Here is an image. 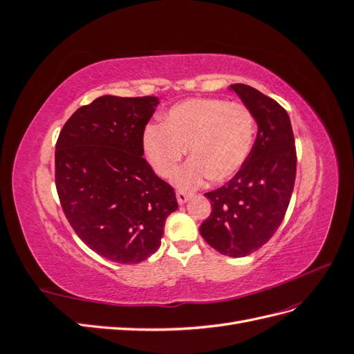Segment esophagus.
<instances>
[{
    "label": "esophagus",
    "mask_w": 354,
    "mask_h": 354,
    "mask_svg": "<svg viewBox=\"0 0 354 354\" xmlns=\"http://www.w3.org/2000/svg\"><path fill=\"white\" fill-rule=\"evenodd\" d=\"M176 196H177V201H178L180 205H183V203L190 198V194H189V192L177 190V192H176Z\"/></svg>",
    "instance_id": "esophagus-1"
}]
</instances>
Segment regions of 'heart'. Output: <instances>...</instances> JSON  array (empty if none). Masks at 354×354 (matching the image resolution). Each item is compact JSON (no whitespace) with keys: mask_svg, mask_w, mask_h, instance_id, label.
<instances>
[{"mask_svg":"<svg viewBox=\"0 0 354 354\" xmlns=\"http://www.w3.org/2000/svg\"><path fill=\"white\" fill-rule=\"evenodd\" d=\"M255 136V118L248 106L214 97L181 102L171 108L162 125H147L143 149L159 177L176 173L189 151L190 159L174 177L181 189H195L207 180L233 177L245 164Z\"/></svg>","mask_w":354,"mask_h":354,"instance_id":"heart-1","label":"heart"}]
</instances>
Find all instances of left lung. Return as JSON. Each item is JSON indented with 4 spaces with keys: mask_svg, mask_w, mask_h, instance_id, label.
Returning <instances> with one entry per match:
<instances>
[{
    "mask_svg": "<svg viewBox=\"0 0 354 354\" xmlns=\"http://www.w3.org/2000/svg\"><path fill=\"white\" fill-rule=\"evenodd\" d=\"M230 87L254 113L259 133L234 177L205 194L212 209L199 232L220 254L245 257L281 226L294 190L297 151L289 115L279 103L250 85Z\"/></svg>",
    "mask_w": 354,
    "mask_h": 354,
    "instance_id": "obj_1",
    "label": "left lung"
}]
</instances>
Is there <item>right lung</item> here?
Wrapping results in <instances>:
<instances>
[{
    "instance_id": "1",
    "label": "right lung",
    "mask_w": 354,
    "mask_h": 354,
    "mask_svg": "<svg viewBox=\"0 0 354 354\" xmlns=\"http://www.w3.org/2000/svg\"><path fill=\"white\" fill-rule=\"evenodd\" d=\"M158 99L102 95L81 106L60 130L56 189L80 239L113 263L151 257L178 208L173 186L143 158V133Z\"/></svg>"
}]
</instances>
